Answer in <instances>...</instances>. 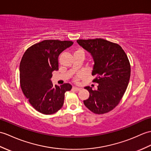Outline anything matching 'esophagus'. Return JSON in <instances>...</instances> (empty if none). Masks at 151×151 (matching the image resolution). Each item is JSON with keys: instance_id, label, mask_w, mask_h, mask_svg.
I'll list each match as a JSON object with an SVG mask.
<instances>
[{"instance_id": "34e87169", "label": "esophagus", "mask_w": 151, "mask_h": 151, "mask_svg": "<svg viewBox=\"0 0 151 151\" xmlns=\"http://www.w3.org/2000/svg\"><path fill=\"white\" fill-rule=\"evenodd\" d=\"M73 89L75 90V91H78L81 90V88H80V87H75V86H73Z\"/></svg>"}]
</instances>
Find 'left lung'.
<instances>
[{
  "label": "left lung",
  "instance_id": "left-lung-1",
  "mask_svg": "<svg viewBox=\"0 0 151 151\" xmlns=\"http://www.w3.org/2000/svg\"><path fill=\"white\" fill-rule=\"evenodd\" d=\"M76 42L92 56V75L96 76L93 82L99 83L97 90L84 87L89 97L83 104L95 114L108 113L120 102L129 84L131 65L127 56L120 45L103 38Z\"/></svg>",
  "mask_w": 151,
  "mask_h": 151
}]
</instances>
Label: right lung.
Wrapping results in <instances>:
<instances>
[{
	"mask_svg": "<svg viewBox=\"0 0 151 151\" xmlns=\"http://www.w3.org/2000/svg\"><path fill=\"white\" fill-rule=\"evenodd\" d=\"M72 41L45 40L24 52L20 64V83L24 95L35 109L44 114H54L64 104L65 93L72 86H53L52 72L58 70V56L73 45Z\"/></svg>",
	"mask_w": 151,
	"mask_h": 151,
	"instance_id": "add662e5",
	"label": "right lung"
}]
</instances>
